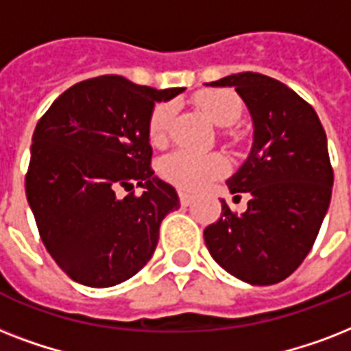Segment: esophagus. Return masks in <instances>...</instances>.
Here are the masks:
<instances>
[{"label": "esophagus", "instance_id": "obj_1", "mask_svg": "<svg viewBox=\"0 0 351 351\" xmlns=\"http://www.w3.org/2000/svg\"><path fill=\"white\" fill-rule=\"evenodd\" d=\"M180 202H182V206H191L193 195H189V193L182 191V189H180Z\"/></svg>", "mask_w": 351, "mask_h": 351}]
</instances>
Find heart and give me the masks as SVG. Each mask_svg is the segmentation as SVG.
<instances>
[{
  "mask_svg": "<svg viewBox=\"0 0 351 351\" xmlns=\"http://www.w3.org/2000/svg\"><path fill=\"white\" fill-rule=\"evenodd\" d=\"M195 106L204 112L213 125H231L242 112V101L230 89L200 90L193 98ZM173 107L171 104H158L149 117L147 132L149 140L154 145H164L169 136ZM162 175L175 186L186 191H200L209 186L215 178L226 173L228 164L219 153H193V151H175L162 160Z\"/></svg>",
  "mask_w": 351,
  "mask_h": 351,
  "instance_id": "heart-1",
  "label": "heart"
}]
</instances>
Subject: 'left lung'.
I'll return each mask as SVG.
<instances>
[{
	"label": "left lung",
	"instance_id": "8db88e82",
	"mask_svg": "<svg viewBox=\"0 0 351 351\" xmlns=\"http://www.w3.org/2000/svg\"><path fill=\"white\" fill-rule=\"evenodd\" d=\"M209 85L239 93L253 120V145L226 182L233 195L250 197L247 209L237 215L222 200V215L204 230V240L233 277L277 284L302 264L330 208L326 132L313 107L278 80L239 73Z\"/></svg>",
	"mask_w": 351,
	"mask_h": 351
}]
</instances>
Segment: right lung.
Masks as SVG:
<instances>
[{
  "instance_id": "right-lung-1",
  "label": "right lung",
  "mask_w": 351,
  "mask_h": 351,
  "mask_svg": "<svg viewBox=\"0 0 351 351\" xmlns=\"http://www.w3.org/2000/svg\"><path fill=\"white\" fill-rule=\"evenodd\" d=\"M182 90L106 74L73 85L38 121L27 200L47 251L74 282L109 288L136 275L165 215L180 208L175 187L151 169L147 123L156 101Z\"/></svg>"
}]
</instances>
